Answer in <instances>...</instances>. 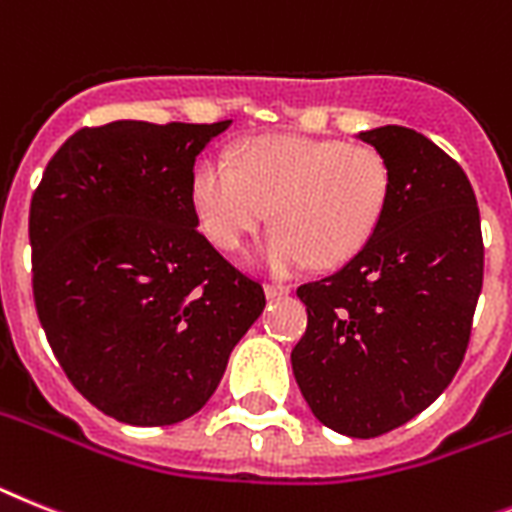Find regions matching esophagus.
Returning a JSON list of instances; mask_svg holds the SVG:
<instances>
[{
  "instance_id": "34e87169",
  "label": "esophagus",
  "mask_w": 512,
  "mask_h": 512,
  "mask_svg": "<svg viewBox=\"0 0 512 512\" xmlns=\"http://www.w3.org/2000/svg\"><path fill=\"white\" fill-rule=\"evenodd\" d=\"M289 291H291V286H286V283H276V281L265 283V296H268V299H278V296H286Z\"/></svg>"
}]
</instances>
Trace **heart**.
I'll return each instance as SVG.
<instances>
[{"instance_id":"1","label":"heart","mask_w":512,"mask_h":512,"mask_svg":"<svg viewBox=\"0 0 512 512\" xmlns=\"http://www.w3.org/2000/svg\"><path fill=\"white\" fill-rule=\"evenodd\" d=\"M393 197V169L367 143L268 135L239 153L208 158L192 176L200 229L218 249L234 252L270 218L260 260L286 273L312 257L338 265L380 229Z\"/></svg>"}]
</instances>
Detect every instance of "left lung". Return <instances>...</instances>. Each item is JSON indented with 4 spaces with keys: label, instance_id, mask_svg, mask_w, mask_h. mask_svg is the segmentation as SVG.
Returning a JSON list of instances; mask_svg holds the SVG:
<instances>
[{
    "label": "left lung",
    "instance_id": "left-lung-1",
    "mask_svg": "<svg viewBox=\"0 0 512 512\" xmlns=\"http://www.w3.org/2000/svg\"><path fill=\"white\" fill-rule=\"evenodd\" d=\"M359 140L390 161L393 197L349 263L296 289L307 330L291 364L325 427L377 437L427 409L461 367L484 242L471 182L445 150L398 124Z\"/></svg>",
    "mask_w": 512,
    "mask_h": 512
}]
</instances>
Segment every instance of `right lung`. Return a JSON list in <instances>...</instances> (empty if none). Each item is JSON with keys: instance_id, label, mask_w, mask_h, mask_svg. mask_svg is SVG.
<instances>
[{"instance_id": "add662e5", "label": "right lung", "mask_w": 512, "mask_h": 512, "mask_svg": "<svg viewBox=\"0 0 512 512\" xmlns=\"http://www.w3.org/2000/svg\"><path fill=\"white\" fill-rule=\"evenodd\" d=\"M213 124L83 127L30 200L33 299L49 346L98 411L135 427L203 409L265 307L197 229V153Z\"/></svg>"}]
</instances>
